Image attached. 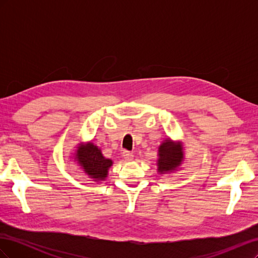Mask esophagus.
I'll return each instance as SVG.
<instances>
[{
	"label": "esophagus",
	"mask_w": 258,
	"mask_h": 258,
	"mask_svg": "<svg viewBox=\"0 0 258 258\" xmlns=\"http://www.w3.org/2000/svg\"><path fill=\"white\" fill-rule=\"evenodd\" d=\"M122 156H123V158L126 159V160H128V161L134 159V154L130 153V152H128V151H123Z\"/></svg>",
	"instance_id": "1"
}]
</instances>
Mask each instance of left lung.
Returning a JSON list of instances; mask_svg holds the SVG:
<instances>
[{"label": "left lung", "instance_id": "left-lung-1", "mask_svg": "<svg viewBox=\"0 0 258 258\" xmlns=\"http://www.w3.org/2000/svg\"><path fill=\"white\" fill-rule=\"evenodd\" d=\"M184 159V152L181 142H173L170 139L165 140L158 148L157 167L160 174L171 173L175 171Z\"/></svg>", "mask_w": 258, "mask_h": 258}]
</instances>
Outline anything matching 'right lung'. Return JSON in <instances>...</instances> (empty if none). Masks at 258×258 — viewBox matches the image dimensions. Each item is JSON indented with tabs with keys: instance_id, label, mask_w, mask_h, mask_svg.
<instances>
[{
	"instance_id": "obj_1",
	"label": "right lung",
	"mask_w": 258,
	"mask_h": 258,
	"mask_svg": "<svg viewBox=\"0 0 258 258\" xmlns=\"http://www.w3.org/2000/svg\"><path fill=\"white\" fill-rule=\"evenodd\" d=\"M75 160L80 163L84 172L96 182L104 181L107 177L108 169L113 165V161L105 158L100 148L91 142L80 144L75 153Z\"/></svg>"
}]
</instances>
